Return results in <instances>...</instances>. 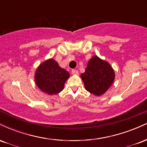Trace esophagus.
Wrapping results in <instances>:
<instances>
[{
    "label": "esophagus",
    "instance_id": "34e87169",
    "mask_svg": "<svg viewBox=\"0 0 147 147\" xmlns=\"http://www.w3.org/2000/svg\"><path fill=\"white\" fill-rule=\"evenodd\" d=\"M78 73V70H75V69H72V74H73V75H77Z\"/></svg>",
    "mask_w": 147,
    "mask_h": 147
}]
</instances>
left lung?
<instances>
[{
    "instance_id": "obj_1",
    "label": "left lung",
    "mask_w": 147,
    "mask_h": 147,
    "mask_svg": "<svg viewBox=\"0 0 147 147\" xmlns=\"http://www.w3.org/2000/svg\"><path fill=\"white\" fill-rule=\"evenodd\" d=\"M86 89L95 95L104 94L115 79V72L110 64L98 57L91 58L85 72L81 75Z\"/></svg>"
}]
</instances>
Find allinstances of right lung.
Returning a JSON list of instances; mask_svg holds the SVG:
<instances>
[{
    "label": "right lung",
    "instance_id": "add662e5",
    "mask_svg": "<svg viewBox=\"0 0 147 147\" xmlns=\"http://www.w3.org/2000/svg\"><path fill=\"white\" fill-rule=\"evenodd\" d=\"M70 76L52 59L43 62L37 68L35 81L38 87L49 95H55L63 89L65 81Z\"/></svg>",
    "mask_w": 147,
    "mask_h": 147
}]
</instances>
